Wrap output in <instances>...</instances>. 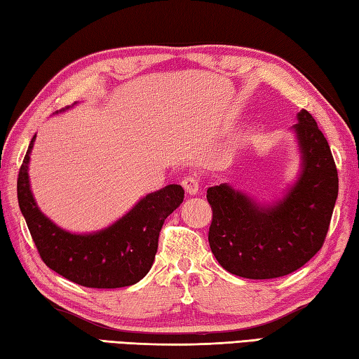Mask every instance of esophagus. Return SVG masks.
I'll return each mask as SVG.
<instances>
[{"mask_svg":"<svg viewBox=\"0 0 359 359\" xmlns=\"http://www.w3.org/2000/svg\"><path fill=\"white\" fill-rule=\"evenodd\" d=\"M181 184L189 195H195L200 189V180L197 177H194V175H191V177H186L184 180H182Z\"/></svg>","mask_w":359,"mask_h":359,"instance_id":"1","label":"esophagus"}]
</instances>
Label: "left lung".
<instances>
[{
	"label": "left lung",
	"instance_id": "left-lung-1",
	"mask_svg": "<svg viewBox=\"0 0 359 359\" xmlns=\"http://www.w3.org/2000/svg\"><path fill=\"white\" fill-rule=\"evenodd\" d=\"M302 170L283 200L261 206L226 182L208 189L212 209L208 241L229 273L250 280L278 278L295 272L325 242L337 198L336 164L313 116L297 114Z\"/></svg>",
	"mask_w": 359,
	"mask_h": 359
}]
</instances>
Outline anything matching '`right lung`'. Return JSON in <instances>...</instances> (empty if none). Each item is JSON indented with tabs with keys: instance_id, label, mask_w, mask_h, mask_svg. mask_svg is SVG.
I'll use <instances>...</instances> for the list:
<instances>
[{
	"instance_id": "1",
	"label": "right lung",
	"mask_w": 359,
	"mask_h": 359,
	"mask_svg": "<svg viewBox=\"0 0 359 359\" xmlns=\"http://www.w3.org/2000/svg\"><path fill=\"white\" fill-rule=\"evenodd\" d=\"M34 140L36 136L20 167L17 195L40 258L56 273L86 287L116 289L136 285L151 269L161 228L184 200V189L168 184L148 194L130 212L101 231H65L40 211L31 192L28 165Z\"/></svg>"
}]
</instances>
